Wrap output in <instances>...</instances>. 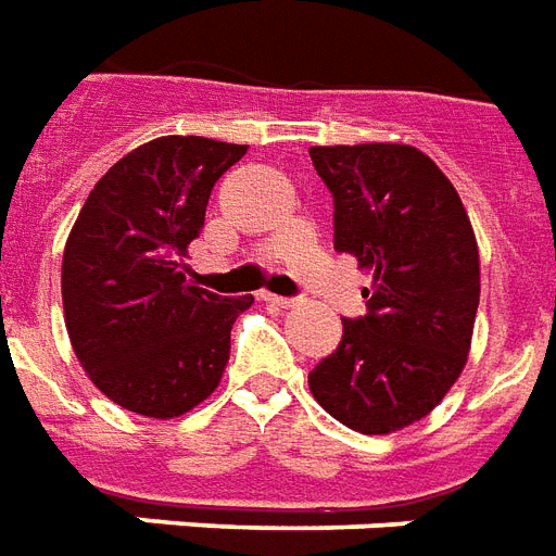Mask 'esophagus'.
Here are the masks:
<instances>
[{
    "label": "esophagus",
    "mask_w": 556,
    "mask_h": 556,
    "mask_svg": "<svg viewBox=\"0 0 556 556\" xmlns=\"http://www.w3.org/2000/svg\"><path fill=\"white\" fill-rule=\"evenodd\" d=\"M262 300H265V303H270V306H277V309H291V306H294V300L279 298V294H262Z\"/></svg>",
    "instance_id": "34e87169"
}]
</instances>
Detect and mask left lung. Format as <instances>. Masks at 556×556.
I'll list each match as a JSON object with an SVG mask.
<instances>
[{"mask_svg": "<svg viewBox=\"0 0 556 556\" xmlns=\"http://www.w3.org/2000/svg\"><path fill=\"white\" fill-rule=\"evenodd\" d=\"M309 155L336 205V250L374 274L368 312L341 320L309 389L356 433H394L433 413L466 368L480 303L475 229L451 179L409 143Z\"/></svg>", "mask_w": 556, "mask_h": 556, "instance_id": "1", "label": "left lung"}]
</instances>
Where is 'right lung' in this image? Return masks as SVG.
<instances>
[{"instance_id": "1", "label": "right lung", "mask_w": 556, "mask_h": 556, "mask_svg": "<svg viewBox=\"0 0 556 556\" xmlns=\"http://www.w3.org/2000/svg\"><path fill=\"white\" fill-rule=\"evenodd\" d=\"M247 152L200 135L143 143L93 185L61 265L64 324L90 382L147 418H176L215 392L229 332L253 298L194 286L188 244L220 176Z\"/></svg>"}]
</instances>
